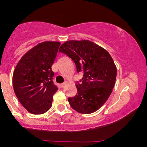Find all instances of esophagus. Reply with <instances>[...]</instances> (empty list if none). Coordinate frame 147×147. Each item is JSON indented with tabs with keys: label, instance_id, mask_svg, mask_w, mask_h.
<instances>
[{
	"label": "esophagus",
	"instance_id": "34e87169",
	"mask_svg": "<svg viewBox=\"0 0 147 147\" xmlns=\"http://www.w3.org/2000/svg\"><path fill=\"white\" fill-rule=\"evenodd\" d=\"M67 83L66 82H65V83H63V84H59V87L60 88H64L65 86V85H66Z\"/></svg>",
	"mask_w": 147,
	"mask_h": 147
}]
</instances>
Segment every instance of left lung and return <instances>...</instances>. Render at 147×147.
Masks as SVG:
<instances>
[{"label": "left lung", "instance_id": "obj_1", "mask_svg": "<svg viewBox=\"0 0 147 147\" xmlns=\"http://www.w3.org/2000/svg\"><path fill=\"white\" fill-rule=\"evenodd\" d=\"M59 51L72 59L78 73L84 72L75 84L77 95L68 98L70 106L79 113L95 112L109 99L115 83L117 68L110 54L88 40L65 41Z\"/></svg>", "mask_w": 147, "mask_h": 147}]
</instances>
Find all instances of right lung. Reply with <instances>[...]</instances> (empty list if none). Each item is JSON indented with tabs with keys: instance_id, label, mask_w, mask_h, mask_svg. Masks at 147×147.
Here are the masks:
<instances>
[{
	"instance_id": "right-lung-1",
	"label": "right lung",
	"mask_w": 147,
	"mask_h": 147,
	"mask_svg": "<svg viewBox=\"0 0 147 147\" xmlns=\"http://www.w3.org/2000/svg\"><path fill=\"white\" fill-rule=\"evenodd\" d=\"M61 43L44 41L30 49L18 62L13 73V88L20 103L28 112L40 115L51 108L54 85L52 65Z\"/></svg>"
}]
</instances>
